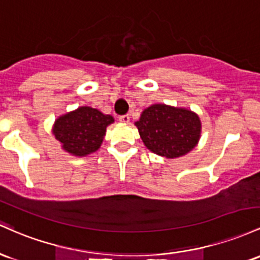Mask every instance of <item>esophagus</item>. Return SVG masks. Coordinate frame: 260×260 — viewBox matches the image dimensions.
Wrapping results in <instances>:
<instances>
[{
	"label": "esophagus",
	"instance_id": "1",
	"mask_svg": "<svg viewBox=\"0 0 260 260\" xmlns=\"http://www.w3.org/2000/svg\"><path fill=\"white\" fill-rule=\"evenodd\" d=\"M119 121L124 122V124H129V122H130V116L127 115V114L119 116Z\"/></svg>",
	"mask_w": 260,
	"mask_h": 260
}]
</instances>
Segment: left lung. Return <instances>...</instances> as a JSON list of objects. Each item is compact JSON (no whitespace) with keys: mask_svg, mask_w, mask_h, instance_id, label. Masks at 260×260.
<instances>
[{"mask_svg":"<svg viewBox=\"0 0 260 260\" xmlns=\"http://www.w3.org/2000/svg\"><path fill=\"white\" fill-rule=\"evenodd\" d=\"M135 126L146 147L166 158L185 156L199 144L201 136V121L197 113L162 103L142 110Z\"/></svg>","mask_w":260,"mask_h":260,"instance_id":"left-lung-1","label":"left lung"}]
</instances>
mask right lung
Masks as SVG:
<instances>
[{
    "label": "right lung",
    "instance_id": "obj_1",
    "mask_svg": "<svg viewBox=\"0 0 260 260\" xmlns=\"http://www.w3.org/2000/svg\"><path fill=\"white\" fill-rule=\"evenodd\" d=\"M113 122L112 115L84 106L60 115L52 125L51 133L65 152L86 157L99 150L107 127Z\"/></svg>",
    "mask_w": 260,
    "mask_h": 260
}]
</instances>
